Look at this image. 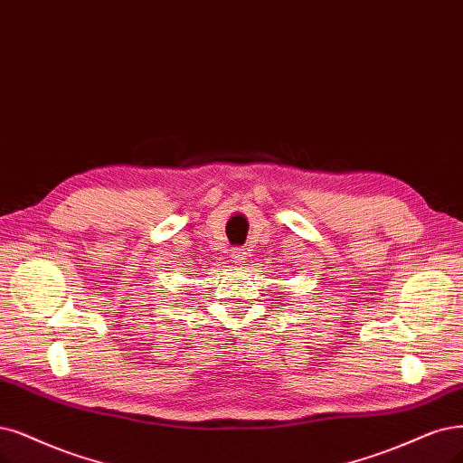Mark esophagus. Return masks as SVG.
Masks as SVG:
<instances>
[{
  "mask_svg": "<svg viewBox=\"0 0 463 463\" xmlns=\"http://www.w3.org/2000/svg\"><path fill=\"white\" fill-rule=\"evenodd\" d=\"M246 258H248V251L244 248H234L232 253H231V260L232 263L236 265H244L246 263Z\"/></svg>",
  "mask_w": 463,
  "mask_h": 463,
  "instance_id": "obj_1",
  "label": "esophagus"
}]
</instances>
